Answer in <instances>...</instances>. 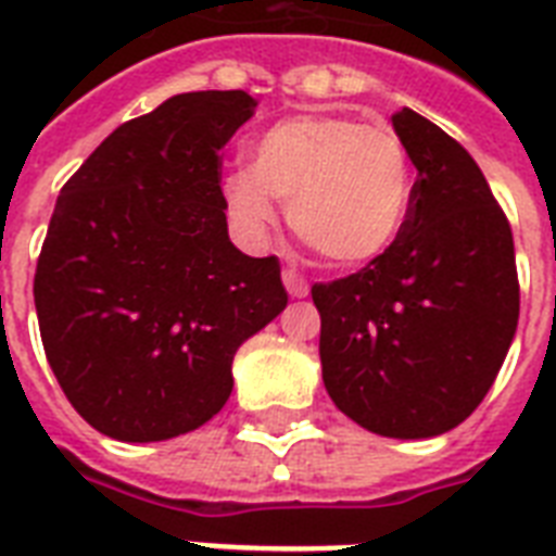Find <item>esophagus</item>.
Here are the masks:
<instances>
[{
	"instance_id": "1",
	"label": "esophagus",
	"mask_w": 556,
	"mask_h": 556,
	"mask_svg": "<svg viewBox=\"0 0 556 556\" xmlns=\"http://www.w3.org/2000/svg\"><path fill=\"white\" fill-rule=\"evenodd\" d=\"M282 282H286L288 294H291V296H305V294H308V279H305L303 274H300V270H294V268L282 270Z\"/></svg>"
}]
</instances>
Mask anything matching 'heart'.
<instances>
[{
    "label": "heart",
    "mask_w": 556,
    "mask_h": 556,
    "mask_svg": "<svg viewBox=\"0 0 556 556\" xmlns=\"http://www.w3.org/2000/svg\"><path fill=\"white\" fill-rule=\"evenodd\" d=\"M288 201L296 239L338 268H361L395 244L413 201V164L392 126L346 115H300L251 143V167L225 181L230 216L244 233L274 225Z\"/></svg>",
    "instance_id": "heart-1"
}]
</instances>
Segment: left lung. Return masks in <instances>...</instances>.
<instances>
[{
  "instance_id": "8db88e82",
  "label": "left lung",
  "mask_w": 556,
  "mask_h": 556,
  "mask_svg": "<svg viewBox=\"0 0 556 556\" xmlns=\"http://www.w3.org/2000/svg\"><path fill=\"white\" fill-rule=\"evenodd\" d=\"M418 169L404 230L357 274L314 282L323 383L387 439H430L482 404L519 320L508 216L470 152L413 109L392 115Z\"/></svg>"
}]
</instances>
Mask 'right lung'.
I'll list each match as a JSON object with an SVG mask.
<instances>
[{
    "label": "right lung",
    "mask_w": 556,
    "mask_h": 556,
    "mask_svg": "<svg viewBox=\"0 0 556 556\" xmlns=\"http://www.w3.org/2000/svg\"><path fill=\"white\" fill-rule=\"evenodd\" d=\"M248 91H187L126 121L60 190L34 274L56 383L98 432L176 439L233 389L236 349L288 305L277 256L227 236L222 147Z\"/></svg>",
    "instance_id": "add662e5"
}]
</instances>
